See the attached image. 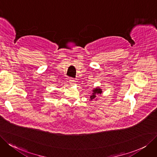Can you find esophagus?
Wrapping results in <instances>:
<instances>
[{
	"label": "esophagus",
	"instance_id": "obj_1",
	"mask_svg": "<svg viewBox=\"0 0 157 157\" xmlns=\"http://www.w3.org/2000/svg\"><path fill=\"white\" fill-rule=\"evenodd\" d=\"M69 82H70V85H74L75 84V80L74 78H70V80H69Z\"/></svg>",
	"mask_w": 157,
	"mask_h": 157
}]
</instances>
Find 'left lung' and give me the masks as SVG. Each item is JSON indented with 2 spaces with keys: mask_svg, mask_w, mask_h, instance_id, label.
<instances>
[{
  "mask_svg": "<svg viewBox=\"0 0 157 157\" xmlns=\"http://www.w3.org/2000/svg\"><path fill=\"white\" fill-rule=\"evenodd\" d=\"M93 93L92 94V95L90 96L91 100L95 98L98 95H99V94H101L102 93V90L100 89V88H98V87H97V88H95V90H93Z\"/></svg>",
  "mask_w": 157,
  "mask_h": 157,
  "instance_id": "1",
  "label": "left lung"
}]
</instances>
